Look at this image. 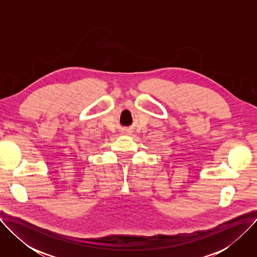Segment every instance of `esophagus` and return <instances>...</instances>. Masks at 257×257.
<instances>
[{"mask_svg":"<svg viewBox=\"0 0 257 257\" xmlns=\"http://www.w3.org/2000/svg\"><path fill=\"white\" fill-rule=\"evenodd\" d=\"M122 132H123L124 134H131V132H132V131H131L130 129H124Z\"/></svg>","mask_w":257,"mask_h":257,"instance_id":"34e87169","label":"esophagus"}]
</instances>
